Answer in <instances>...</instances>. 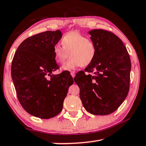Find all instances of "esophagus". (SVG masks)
I'll return each instance as SVG.
<instances>
[{"instance_id": "34e87169", "label": "esophagus", "mask_w": 146, "mask_h": 146, "mask_svg": "<svg viewBox=\"0 0 146 146\" xmlns=\"http://www.w3.org/2000/svg\"><path fill=\"white\" fill-rule=\"evenodd\" d=\"M71 75L72 76V77H73V78L75 77V71H71Z\"/></svg>"}]
</instances>
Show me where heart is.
Masks as SVG:
<instances>
[{
    "instance_id": "heart-1",
    "label": "heart",
    "mask_w": 146,
    "mask_h": 146,
    "mask_svg": "<svg viewBox=\"0 0 146 146\" xmlns=\"http://www.w3.org/2000/svg\"><path fill=\"white\" fill-rule=\"evenodd\" d=\"M61 44L62 47L57 44L54 46L53 53L55 60L58 64L64 63L69 53L71 58L62 66V70L65 71L90 65L97 54L95 42L78 31H71L64 35Z\"/></svg>"
}]
</instances>
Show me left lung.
I'll return each instance as SVG.
<instances>
[{"label": "left lung", "mask_w": 146, "mask_h": 146, "mask_svg": "<svg viewBox=\"0 0 146 146\" xmlns=\"http://www.w3.org/2000/svg\"><path fill=\"white\" fill-rule=\"evenodd\" d=\"M89 33L97 45V54L84 71L76 73L74 80L87 111L110 115L119 108L129 92L130 57L122 41L112 32L93 29Z\"/></svg>", "instance_id": "8db88e82"}]
</instances>
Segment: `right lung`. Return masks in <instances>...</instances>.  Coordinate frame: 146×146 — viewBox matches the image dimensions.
I'll return each mask as SVG.
<instances>
[{
    "label": "right lung",
    "instance_id": "right-lung-1",
    "mask_svg": "<svg viewBox=\"0 0 146 146\" xmlns=\"http://www.w3.org/2000/svg\"><path fill=\"white\" fill-rule=\"evenodd\" d=\"M61 38L60 30L29 36L20 44L12 60L11 77L20 104L29 114L42 119L60 113L73 84L70 73L53 75L59 68L53 49Z\"/></svg>",
    "mask_w": 146,
    "mask_h": 146
}]
</instances>
